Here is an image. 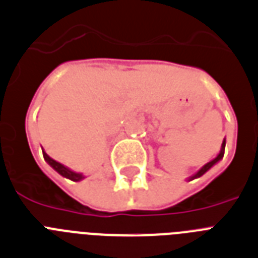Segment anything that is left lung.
I'll return each mask as SVG.
<instances>
[{
  "mask_svg": "<svg viewBox=\"0 0 258 258\" xmlns=\"http://www.w3.org/2000/svg\"><path fill=\"white\" fill-rule=\"evenodd\" d=\"M224 151H225V139H224V140H223V143H221V150H220L219 155H217L216 158L213 159V160H211V162H209V163H207V164L203 165L202 168L199 169L198 172L195 173V175H192V176L188 177V181H190V180L198 179V177L203 176V175H204V173L207 172V171H209V169L212 168L213 165L216 164V163H219L220 160H221V159H223V156H224Z\"/></svg>",
  "mask_w": 258,
  "mask_h": 258,
  "instance_id": "obj_1",
  "label": "left lung"
}]
</instances>
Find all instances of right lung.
Here are the masks:
<instances>
[{"instance_id": "1", "label": "right lung", "mask_w": 258, "mask_h": 258, "mask_svg": "<svg viewBox=\"0 0 258 258\" xmlns=\"http://www.w3.org/2000/svg\"><path fill=\"white\" fill-rule=\"evenodd\" d=\"M42 152H43V158H45V160L47 162V164H49L51 168L55 169L56 172L59 173V175H62L63 177H66V179H70V180H73V181H81V180H83L86 177L83 173L75 172V171H73V169L68 168L66 165L60 164V163H58L56 160H54V159L50 158L49 155L46 154L45 151H43V148H42Z\"/></svg>"}]
</instances>
